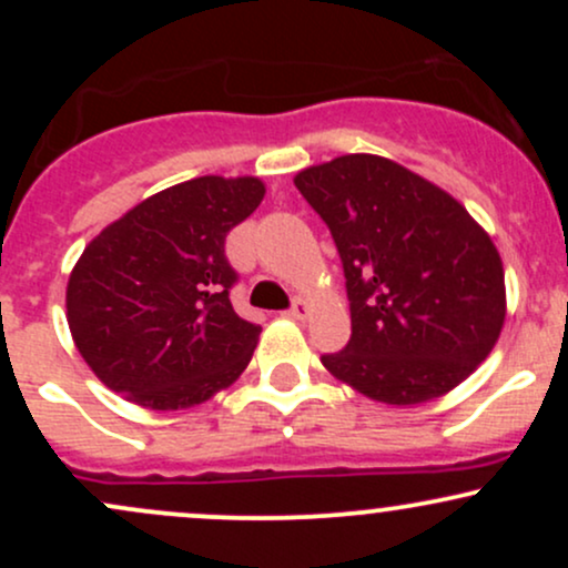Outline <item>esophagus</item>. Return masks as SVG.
Wrapping results in <instances>:
<instances>
[{
    "instance_id": "obj_1",
    "label": "esophagus",
    "mask_w": 568,
    "mask_h": 568,
    "mask_svg": "<svg viewBox=\"0 0 568 568\" xmlns=\"http://www.w3.org/2000/svg\"><path fill=\"white\" fill-rule=\"evenodd\" d=\"M283 315L288 317V321H306V317H310V304L296 302L288 312H283Z\"/></svg>"
}]
</instances>
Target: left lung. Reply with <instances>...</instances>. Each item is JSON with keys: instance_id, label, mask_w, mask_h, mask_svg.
I'll return each mask as SVG.
<instances>
[{"instance_id": "8db88e82", "label": "left lung", "mask_w": 568, "mask_h": 568, "mask_svg": "<svg viewBox=\"0 0 568 568\" xmlns=\"http://www.w3.org/2000/svg\"><path fill=\"white\" fill-rule=\"evenodd\" d=\"M328 224L347 277L349 344L323 355L338 382L422 406L491 355L507 315L505 266L446 189L379 158L344 154L293 179Z\"/></svg>"}]
</instances>
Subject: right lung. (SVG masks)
Segmentation results:
<instances>
[{"label":"right lung","mask_w":568,"mask_h":568,"mask_svg":"<svg viewBox=\"0 0 568 568\" xmlns=\"http://www.w3.org/2000/svg\"><path fill=\"white\" fill-rule=\"evenodd\" d=\"M256 175H200L162 189L84 245L67 285L71 338L125 400L181 410L237 382L262 325L230 302L232 226L264 200Z\"/></svg>","instance_id":"obj_1"}]
</instances>
